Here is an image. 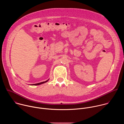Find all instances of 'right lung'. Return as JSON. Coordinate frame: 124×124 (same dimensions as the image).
Instances as JSON below:
<instances>
[{"label": "right lung", "instance_id": "1", "mask_svg": "<svg viewBox=\"0 0 124 124\" xmlns=\"http://www.w3.org/2000/svg\"><path fill=\"white\" fill-rule=\"evenodd\" d=\"M49 79L45 81H43V82H40V83H36V84H31V85H40V84H43V83H45L46 82H47L48 81Z\"/></svg>", "mask_w": 124, "mask_h": 124}]
</instances>
